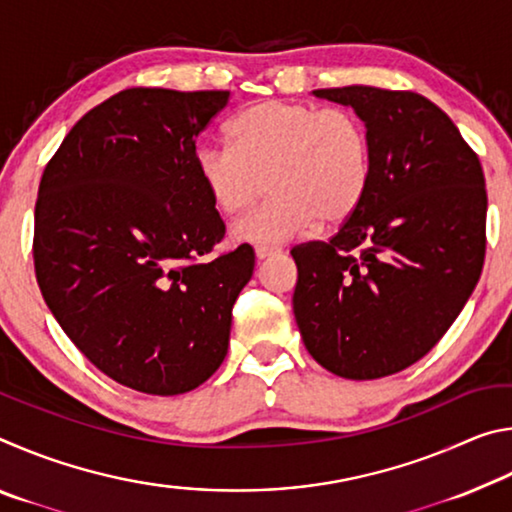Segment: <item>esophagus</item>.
Listing matches in <instances>:
<instances>
[{"label": "esophagus", "mask_w": 512, "mask_h": 512, "mask_svg": "<svg viewBox=\"0 0 512 512\" xmlns=\"http://www.w3.org/2000/svg\"><path fill=\"white\" fill-rule=\"evenodd\" d=\"M275 253H280V250H277V248H268V246H257V248H255V257L259 259V262H262V259H266V257L275 255Z\"/></svg>", "instance_id": "1"}]
</instances>
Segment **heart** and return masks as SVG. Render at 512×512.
<instances>
[{
	"label": "heart",
	"mask_w": 512,
	"mask_h": 512,
	"mask_svg": "<svg viewBox=\"0 0 512 512\" xmlns=\"http://www.w3.org/2000/svg\"><path fill=\"white\" fill-rule=\"evenodd\" d=\"M230 149L203 144L194 167L221 214L271 201L232 225L244 244L277 246L311 225L334 228L350 219L368 192L372 149L368 126L343 106L262 101L228 126Z\"/></svg>",
	"instance_id": "obj_1"
}]
</instances>
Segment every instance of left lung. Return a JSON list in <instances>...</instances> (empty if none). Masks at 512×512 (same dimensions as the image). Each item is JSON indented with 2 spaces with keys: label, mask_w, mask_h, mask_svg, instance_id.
Instances as JSON below:
<instances>
[{
  "label": "left lung",
  "mask_w": 512,
  "mask_h": 512,
  "mask_svg": "<svg viewBox=\"0 0 512 512\" xmlns=\"http://www.w3.org/2000/svg\"><path fill=\"white\" fill-rule=\"evenodd\" d=\"M314 94L366 121L372 173L332 239L291 250L293 314L311 357L334 375H395L443 339L481 277L479 155L422 94L370 85Z\"/></svg>",
  "instance_id": "8db88e82"
}]
</instances>
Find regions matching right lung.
Masks as SVG:
<instances>
[{"instance_id": "obj_1", "label": "right lung", "mask_w": 512, "mask_h": 512, "mask_svg": "<svg viewBox=\"0 0 512 512\" xmlns=\"http://www.w3.org/2000/svg\"><path fill=\"white\" fill-rule=\"evenodd\" d=\"M228 90L131 88L76 121L42 173L33 264L47 307L121 386L180 395L228 354L232 305L255 268L196 176V137Z\"/></svg>"}]
</instances>
